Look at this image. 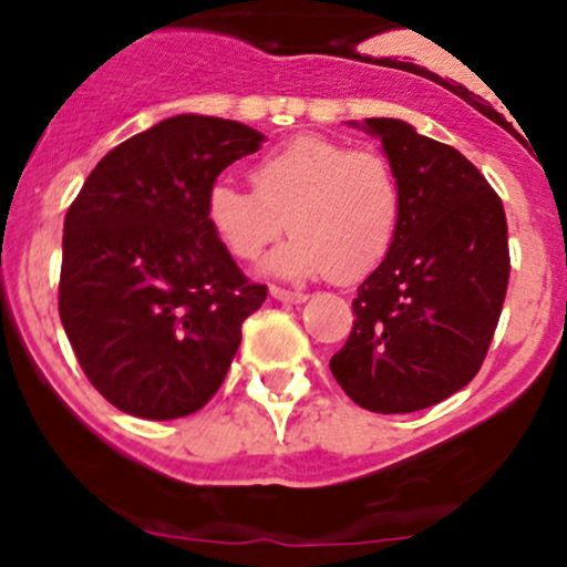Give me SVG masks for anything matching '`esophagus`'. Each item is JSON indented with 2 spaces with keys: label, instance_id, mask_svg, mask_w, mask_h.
I'll use <instances>...</instances> for the list:
<instances>
[{
  "label": "esophagus",
  "instance_id": "34e87169",
  "mask_svg": "<svg viewBox=\"0 0 567 567\" xmlns=\"http://www.w3.org/2000/svg\"><path fill=\"white\" fill-rule=\"evenodd\" d=\"M271 298H277V301H282V303H303L306 298V292H292V290H285V288H271Z\"/></svg>",
  "mask_w": 567,
  "mask_h": 567
}]
</instances>
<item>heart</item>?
Wrapping results in <instances>:
<instances>
[{
	"label": "heart",
	"mask_w": 567,
	"mask_h": 567,
	"mask_svg": "<svg viewBox=\"0 0 567 567\" xmlns=\"http://www.w3.org/2000/svg\"><path fill=\"white\" fill-rule=\"evenodd\" d=\"M250 181L252 192L216 181L205 199L207 224L237 261H258L285 229L296 237L266 264L285 279L357 282L392 252L402 188L373 148L301 135L258 159Z\"/></svg>",
	"instance_id": "b5f03b06"
}]
</instances>
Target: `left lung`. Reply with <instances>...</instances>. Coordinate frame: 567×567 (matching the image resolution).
<instances>
[{
  "label": "left lung",
  "instance_id": "1",
  "mask_svg": "<svg viewBox=\"0 0 567 567\" xmlns=\"http://www.w3.org/2000/svg\"><path fill=\"white\" fill-rule=\"evenodd\" d=\"M362 127L381 138L400 181L402 224L357 288L354 324L330 370L360 408L413 413L464 389L483 365L509 285L506 216L453 146L389 116Z\"/></svg>",
  "mask_w": 567,
  "mask_h": 567
}]
</instances>
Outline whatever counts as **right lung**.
<instances>
[{
    "instance_id": "1",
    "label": "right lung",
    "mask_w": 567,
    "mask_h": 567,
    "mask_svg": "<svg viewBox=\"0 0 567 567\" xmlns=\"http://www.w3.org/2000/svg\"><path fill=\"white\" fill-rule=\"evenodd\" d=\"M264 135L178 114L112 148L63 220L58 311L87 381L138 419L197 413L266 301L207 224L205 199Z\"/></svg>"
}]
</instances>
